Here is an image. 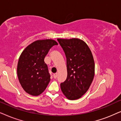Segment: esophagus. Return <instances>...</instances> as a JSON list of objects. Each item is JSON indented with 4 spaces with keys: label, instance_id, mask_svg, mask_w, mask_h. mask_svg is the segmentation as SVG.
I'll use <instances>...</instances> for the list:
<instances>
[{
    "label": "esophagus",
    "instance_id": "esophagus-1",
    "mask_svg": "<svg viewBox=\"0 0 121 121\" xmlns=\"http://www.w3.org/2000/svg\"><path fill=\"white\" fill-rule=\"evenodd\" d=\"M57 76V73H54V75H53V77H54V78H56V77Z\"/></svg>",
    "mask_w": 121,
    "mask_h": 121
}]
</instances>
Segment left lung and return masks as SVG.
Listing matches in <instances>:
<instances>
[{
  "instance_id": "obj_1",
  "label": "left lung",
  "mask_w": 121,
  "mask_h": 121,
  "mask_svg": "<svg viewBox=\"0 0 121 121\" xmlns=\"http://www.w3.org/2000/svg\"><path fill=\"white\" fill-rule=\"evenodd\" d=\"M66 57L67 78L61 89L67 99H80L87 91L95 75L93 55L86 43L77 38L57 39Z\"/></svg>"
}]
</instances>
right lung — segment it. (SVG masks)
Listing matches in <instances>:
<instances>
[{"mask_svg":"<svg viewBox=\"0 0 121 121\" xmlns=\"http://www.w3.org/2000/svg\"><path fill=\"white\" fill-rule=\"evenodd\" d=\"M57 45V42L52 39L36 40L21 54L17 74L19 82L26 93L39 96L47 87L50 81V75L44 59L49 50Z\"/></svg>","mask_w":121,"mask_h":121,"instance_id":"1","label":"right lung"}]
</instances>
